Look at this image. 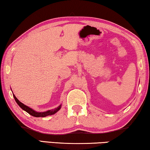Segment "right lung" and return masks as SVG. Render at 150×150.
<instances>
[{
    "instance_id": "obj_1",
    "label": "right lung",
    "mask_w": 150,
    "mask_h": 150,
    "mask_svg": "<svg viewBox=\"0 0 150 150\" xmlns=\"http://www.w3.org/2000/svg\"><path fill=\"white\" fill-rule=\"evenodd\" d=\"M13 96H14V98H15V101L18 104V105H19L22 109H23L24 110H25V111L28 112L29 115H32V116L35 117H45L48 116V115H52L53 114L56 113L57 111H58V110L60 109L61 106H62V105H60L58 107H57L54 109L50 110H47V111L43 112H39L35 111V110L31 109V108H29V107H27V106L25 105L24 104H23L21 102H20V101L18 100L17 97L15 96V94H13Z\"/></svg>"
}]
</instances>
